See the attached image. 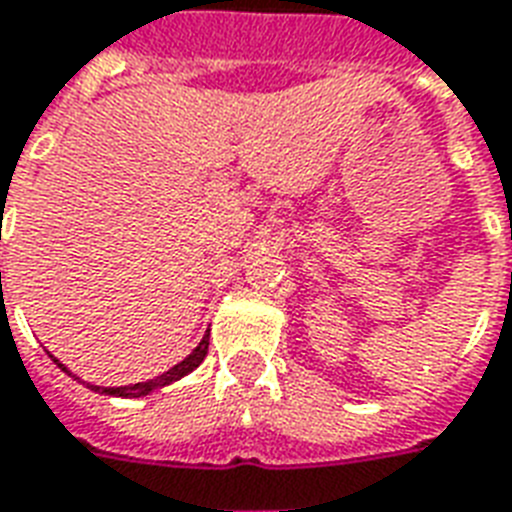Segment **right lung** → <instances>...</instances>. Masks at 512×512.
<instances>
[{"label": "right lung", "mask_w": 512, "mask_h": 512, "mask_svg": "<svg viewBox=\"0 0 512 512\" xmlns=\"http://www.w3.org/2000/svg\"><path fill=\"white\" fill-rule=\"evenodd\" d=\"M208 336L211 334L202 336V342L197 344V347H194V350L189 352V355H186L181 363H176L173 368H168L165 374L154 376V379H146V382H138V384H128V387H98V384H87V387L95 392H101V395H114V398H144V395H149V392L162 390V387H168V384L178 382L181 376L192 374L194 368L200 366L202 360H205V355H208ZM55 363H58V360H55ZM58 366H61L66 374H69V368L63 366V363H58ZM69 376H74V374H69Z\"/></svg>", "instance_id": "1"}]
</instances>
